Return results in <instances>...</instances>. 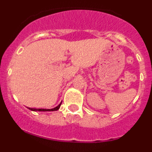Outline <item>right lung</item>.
Masks as SVG:
<instances>
[{
    "mask_svg": "<svg viewBox=\"0 0 152 152\" xmlns=\"http://www.w3.org/2000/svg\"><path fill=\"white\" fill-rule=\"evenodd\" d=\"M61 104H62V102H61V103L59 104L57 107H54V108H53V109H33V108H29V109H30L31 110H32V111H43V112L56 111V110H58L59 109V107H60V106H61Z\"/></svg>",
    "mask_w": 152,
    "mask_h": 152,
    "instance_id": "add662e5",
    "label": "right lung"
}]
</instances>
